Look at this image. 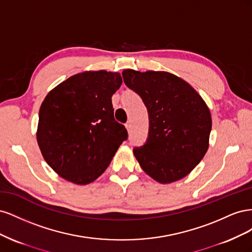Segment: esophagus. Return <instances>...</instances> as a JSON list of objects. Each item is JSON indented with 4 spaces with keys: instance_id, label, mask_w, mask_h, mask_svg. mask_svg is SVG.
<instances>
[{
    "instance_id": "obj_1",
    "label": "esophagus",
    "mask_w": 252,
    "mask_h": 252,
    "mask_svg": "<svg viewBox=\"0 0 252 252\" xmlns=\"http://www.w3.org/2000/svg\"><path fill=\"white\" fill-rule=\"evenodd\" d=\"M126 128L128 129V131L131 130V122L130 121L127 122V123H126Z\"/></svg>"
}]
</instances>
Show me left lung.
<instances>
[{
  "label": "left lung",
  "mask_w": 252,
  "mask_h": 252,
  "mask_svg": "<svg viewBox=\"0 0 252 252\" xmlns=\"http://www.w3.org/2000/svg\"><path fill=\"white\" fill-rule=\"evenodd\" d=\"M122 75L148 111L146 143L133 148L142 169L163 184L186 177L208 149L211 116L207 105L172 73L126 69Z\"/></svg>",
  "instance_id": "left-lung-1"
}]
</instances>
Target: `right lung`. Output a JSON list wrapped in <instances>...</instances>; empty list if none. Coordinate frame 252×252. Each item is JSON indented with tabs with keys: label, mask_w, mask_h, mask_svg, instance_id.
<instances>
[{
	"label": "right lung",
	"mask_w": 252,
	"mask_h": 252,
	"mask_svg": "<svg viewBox=\"0 0 252 252\" xmlns=\"http://www.w3.org/2000/svg\"><path fill=\"white\" fill-rule=\"evenodd\" d=\"M120 73L85 71L61 83L45 97L36 139L45 161L63 179L85 185L106 170L127 129L114 120L111 96Z\"/></svg>",
	"instance_id": "add662e5"
}]
</instances>
